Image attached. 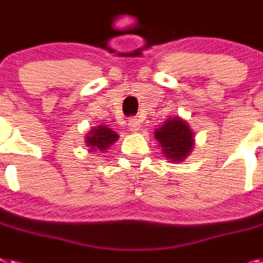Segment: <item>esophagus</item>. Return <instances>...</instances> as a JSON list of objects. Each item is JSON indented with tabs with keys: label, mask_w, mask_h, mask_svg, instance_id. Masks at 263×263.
I'll use <instances>...</instances> for the list:
<instances>
[{
	"label": "esophagus",
	"mask_w": 263,
	"mask_h": 263,
	"mask_svg": "<svg viewBox=\"0 0 263 263\" xmlns=\"http://www.w3.org/2000/svg\"><path fill=\"white\" fill-rule=\"evenodd\" d=\"M140 121L138 119H131V120H128V128H129V131L132 132H138L140 129Z\"/></svg>",
	"instance_id": "obj_1"
}]
</instances>
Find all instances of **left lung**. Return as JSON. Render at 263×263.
Masks as SVG:
<instances>
[{
	"instance_id": "obj_1",
	"label": "left lung",
	"mask_w": 263,
	"mask_h": 263,
	"mask_svg": "<svg viewBox=\"0 0 263 263\" xmlns=\"http://www.w3.org/2000/svg\"><path fill=\"white\" fill-rule=\"evenodd\" d=\"M194 138L195 135L189 123L179 116L167 119L163 125L155 129V140H158L163 155L175 163L183 162L193 151Z\"/></svg>"
}]
</instances>
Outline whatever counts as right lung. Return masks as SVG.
I'll list each match as a JSON object with an SVG mask.
<instances>
[{"label": "right lung", "instance_id": "right-lung-1", "mask_svg": "<svg viewBox=\"0 0 263 263\" xmlns=\"http://www.w3.org/2000/svg\"><path fill=\"white\" fill-rule=\"evenodd\" d=\"M119 139V135L107 125L93 127L85 136V143L89 149L88 151H107L112 144Z\"/></svg>", "mask_w": 263, "mask_h": 263}]
</instances>
